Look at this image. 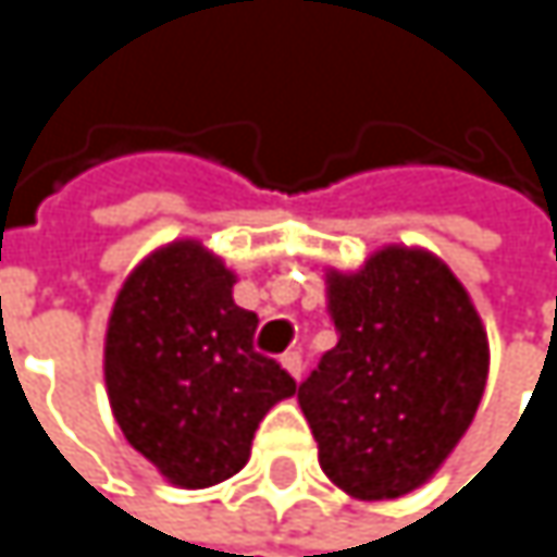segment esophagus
Segmentation results:
<instances>
[{
  "instance_id": "esophagus-1",
  "label": "esophagus",
  "mask_w": 557,
  "mask_h": 557,
  "mask_svg": "<svg viewBox=\"0 0 557 557\" xmlns=\"http://www.w3.org/2000/svg\"><path fill=\"white\" fill-rule=\"evenodd\" d=\"M280 364H283V371H286L293 381H299V377H302V355H299V351H286V355H280Z\"/></svg>"
}]
</instances>
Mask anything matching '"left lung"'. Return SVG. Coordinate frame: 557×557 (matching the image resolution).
I'll list each match as a JSON object with an SVG mask.
<instances>
[{
	"mask_svg": "<svg viewBox=\"0 0 557 557\" xmlns=\"http://www.w3.org/2000/svg\"><path fill=\"white\" fill-rule=\"evenodd\" d=\"M338 345L299 384L325 478L355 500H396L455 451L487 387L484 322L451 268L387 245L325 271Z\"/></svg>",
	"mask_w": 557,
	"mask_h": 557,
	"instance_id": "obj_1",
	"label": "left lung"
}]
</instances>
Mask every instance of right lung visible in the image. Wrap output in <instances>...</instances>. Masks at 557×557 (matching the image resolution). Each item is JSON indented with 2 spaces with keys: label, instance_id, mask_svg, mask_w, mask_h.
I'll list each match as a JSON object with an SVG mask.
<instances>
[{
  "label": "right lung",
  "instance_id": "obj_1",
  "mask_svg": "<svg viewBox=\"0 0 557 557\" xmlns=\"http://www.w3.org/2000/svg\"><path fill=\"white\" fill-rule=\"evenodd\" d=\"M235 271L196 238L151 251L122 283L106 329L109 406L128 445L183 491L238 474L261 419L296 381L255 351L258 315Z\"/></svg>",
  "mask_w": 557,
  "mask_h": 557
}]
</instances>
